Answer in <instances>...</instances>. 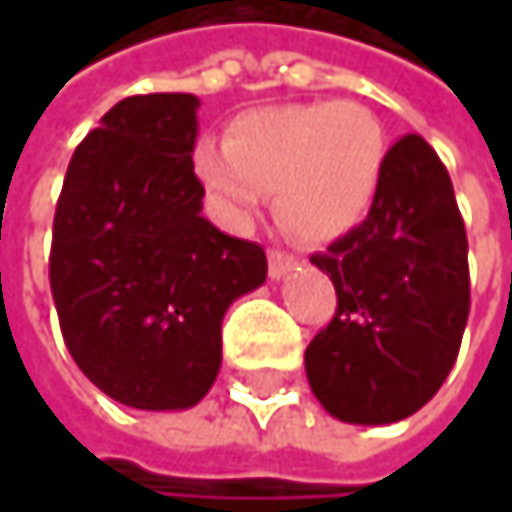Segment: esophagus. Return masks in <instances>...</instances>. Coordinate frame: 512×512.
Masks as SVG:
<instances>
[{"label": "esophagus", "instance_id": "esophagus-1", "mask_svg": "<svg viewBox=\"0 0 512 512\" xmlns=\"http://www.w3.org/2000/svg\"><path fill=\"white\" fill-rule=\"evenodd\" d=\"M296 269V257L293 255H284V252H269V275L272 278H284V275H290Z\"/></svg>", "mask_w": 512, "mask_h": 512}]
</instances>
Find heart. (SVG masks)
Listing matches in <instances>:
<instances>
[{
  "label": "heart",
  "mask_w": 512,
  "mask_h": 512,
  "mask_svg": "<svg viewBox=\"0 0 512 512\" xmlns=\"http://www.w3.org/2000/svg\"><path fill=\"white\" fill-rule=\"evenodd\" d=\"M385 133L358 103H278L237 115L225 148L198 145L192 168L231 222L252 219L263 192L302 243H329L358 228L382 186Z\"/></svg>",
  "instance_id": "obj_1"
}]
</instances>
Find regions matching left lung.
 Returning a JSON list of instances; mask_svg holds the SVG:
<instances>
[{"instance_id": "8db88e82", "label": "left lung", "mask_w": 512, "mask_h": 512, "mask_svg": "<svg viewBox=\"0 0 512 512\" xmlns=\"http://www.w3.org/2000/svg\"><path fill=\"white\" fill-rule=\"evenodd\" d=\"M338 293L305 350L320 406L347 424L415 415L448 379L468 320V240L448 168L421 136L388 156L367 219L311 257Z\"/></svg>"}]
</instances>
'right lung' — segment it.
Returning <instances> with one entry per match:
<instances>
[{"label": "right lung", "instance_id": "obj_1", "mask_svg": "<svg viewBox=\"0 0 512 512\" xmlns=\"http://www.w3.org/2000/svg\"><path fill=\"white\" fill-rule=\"evenodd\" d=\"M195 94L115 103L67 165L55 204L50 287L64 344L112 400L195 406L222 367V320L266 281L257 243L201 216Z\"/></svg>", "mask_w": 512, "mask_h": 512}]
</instances>
